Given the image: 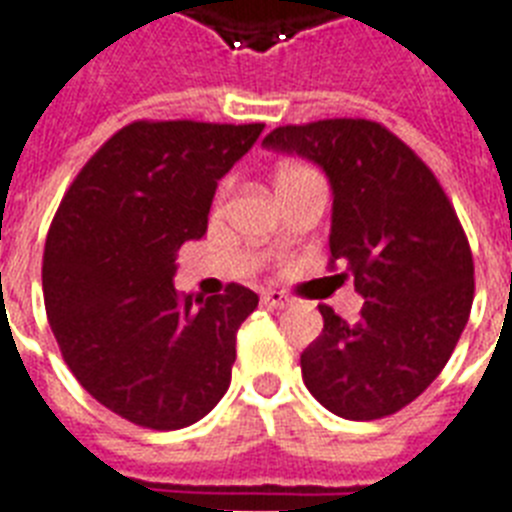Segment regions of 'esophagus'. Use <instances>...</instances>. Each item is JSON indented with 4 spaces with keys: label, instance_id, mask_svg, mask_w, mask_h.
<instances>
[{
    "label": "esophagus",
    "instance_id": "esophagus-1",
    "mask_svg": "<svg viewBox=\"0 0 512 512\" xmlns=\"http://www.w3.org/2000/svg\"><path fill=\"white\" fill-rule=\"evenodd\" d=\"M263 305H268V308H287V305H292V300H289L284 292H279V289H268V292H263Z\"/></svg>",
    "mask_w": 512,
    "mask_h": 512
}]
</instances>
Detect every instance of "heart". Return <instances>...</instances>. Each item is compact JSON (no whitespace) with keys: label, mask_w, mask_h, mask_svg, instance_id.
Masks as SVG:
<instances>
[{"label":"heart","mask_w":512,"mask_h":512,"mask_svg":"<svg viewBox=\"0 0 512 512\" xmlns=\"http://www.w3.org/2000/svg\"><path fill=\"white\" fill-rule=\"evenodd\" d=\"M311 167H305V164H284L279 170V180H276V185L279 183H287V180H295V177H303V175H311ZM228 193V183H223V188H220V196H225Z\"/></svg>","instance_id":"b5f03b06"}]
</instances>
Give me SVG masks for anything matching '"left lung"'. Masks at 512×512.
I'll list each match as a JSON object with an SVG mask.
<instances>
[{
	"label": "left lung",
	"instance_id": "1",
	"mask_svg": "<svg viewBox=\"0 0 512 512\" xmlns=\"http://www.w3.org/2000/svg\"><path fill=\"white\" fill-rule=\"evenodd\" d=\"M265 148L311 159L329 175V268L353 276L361 319L329 305L303 350V380L345 420H380L412 404L452 356L468 324L473 252L452 201L428 164L372 119L287 124Z\"/></svg>",
	"mask_w": 512,
	"mask_h": 512
}]
</instances>
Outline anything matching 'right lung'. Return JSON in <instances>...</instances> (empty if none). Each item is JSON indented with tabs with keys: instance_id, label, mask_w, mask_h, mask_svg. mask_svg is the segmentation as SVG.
<instances>
[{
	"instance_id": "add662e5",
	"label": "right lung",
	"mask_w": 512,
	"mask_h": 512,
	"mask_svg": "<svg viewBox=\"0 0 512 512\" xmlns=\"http://www.w3.org/2000/svg\"><path fill=\"white\" fill-rule=\"evenodd\" d=\"M265 124L138 119L68 185L42 260L44 308L63 361L95 401L140 428H188L231 385L236 332L257 295L172 287L183 241L207 231L217 180Z\"/></svg>"
}]
</instances>
